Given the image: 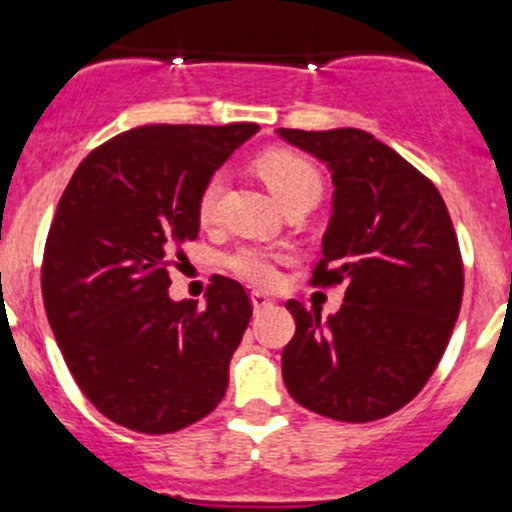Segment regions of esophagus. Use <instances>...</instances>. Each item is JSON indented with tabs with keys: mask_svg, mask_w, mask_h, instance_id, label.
Listing matches in <instances>:
<instances>
[{
	"mask_svg": "<svg viewBox=\"0 0 512 512\" xmlns=\"http://www.w3.org/2000/svg\"><path fill=\"white\" fill-rule=\"evenodd\" d=\"M272 305H275V302H272L267 295H262V292H252V307H255V312L270 310Z\"/></svg>",
	"mask_w": 512,
	"mask_h": 512,
	"instance_id": "obj_1",
	"label": "esophagus"
}]
</instances>
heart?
<instances>
[{"label":"heart","mask_w":512,"mask_h":512,"mask_svg":"<svg viewBox=\"0 0 512 512\" xmlns=\"http://www.w3.org/2000/svg\"><path fill=\"white\" fill-rule=\"evenodd\" d=\"M255 170L285 207L300 205V202L315 205L317 197L322 195V175L315 162L287 147L262 152L255 160ZM222 190H225L222 175H212L202 185L197 195V220L202 225H212L217 220ZM282 260H285L282 252L265 250V247H240L227 257V267L250 285L270 287L277 282V265Z\"/></svg>","instance_id":"b5f03b06"}]
</instances>
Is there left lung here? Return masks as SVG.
<instances>
[{
    "label": "left lung",
    "mask_w": 512,
    "mask_h": 512,
    "mask_svg": "<svg viewBox=\"0 0 512 512\" xmlns=\"http://www.w3.org/2000/svg\"><path fill=\"white\" fill-rule=\"evenodd\" d=\"M327 162L332 217L312 285H345L320 312L290 300L287 393L340 423H372L410 403L438 367L463 302V257L438 187L362 130H277Z\"/></svg>",
    "instance_id": "8db88e82"
}]
</instances>
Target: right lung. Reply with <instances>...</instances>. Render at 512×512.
Segmentation results:
<instances>
[{
  "mask_svg": "<svg viewBox=\"0 0 512 512\" xmlns=\"http://www.w3.org/2000/svg\"><path fill=\"white\" fill-rule=\"evenodd\" d=\"M260 130L252 122L145 124L89 152L59 197L42 260L47 320L69 372L112 423L167 435L225 398L252 317L215 275L207 305L172 302L170 267L197 240V195Z\"/></svg>",
  "mask_w": 512,
  "mask_h": 512,
  "instance_id": "right-lung-1",
  "label": "right lung"
}]
</instances>
